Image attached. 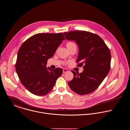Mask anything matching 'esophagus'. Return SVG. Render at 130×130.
<instances>
[{
    "label": "esophagus",
    "instance_id": "34e87169",
    "mask_svg": "<svg viewBox=\"0 0 130 130\" xmlns=\"http://www.w3.org/2000/svg\"><path fill=\"white\" fill-rule=\"evenodd\" d=\"M68 72V69H65V68H64V69H63V73H66V72Z\"/></svg>",
    "mask_w": 130,
    "mask_h": 130
}]
</instances>
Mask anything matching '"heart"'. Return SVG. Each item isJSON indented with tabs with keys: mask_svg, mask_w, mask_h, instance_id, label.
I'll return each instance as SVG.
<instances>
[{
	"mask_svg": "<svg viewBox=\"0 0 130 130\" xmlns=\"http://www.w3.org/2000/svg\"><path fill=\"white\" fill-rule=\"evenodd\" d=\"M75 44L73 43V42H69L67 43L66 44V46L67 47H69V46H72V45H74Z\"/></svg>",
	"mask_w": 130,
	"mask_h": 130,
	"instance_id": "1",
	"label": "heart"
}]
</instances>
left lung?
<instances>
[{
	"label": "left lung",
	"mask_w": 130,
	"mask_h": 130,
	"mask_svg": "<svg viewBox=\"0 0 130 130\" xmlns=\"http://www.w3.org/2000/svg\"><path fill=\"white\" fill-rule=\"evenodd\" d=\"M67 40L75 41L79 48L77 65L83 67L82 73L72 70L73 79L68 82L71 89L80 95L95 90L110 68L111 54L103 40L96 34L84 30L64 32Z\"/></svg>",
	"instance_id": "1"
}]
</instances>
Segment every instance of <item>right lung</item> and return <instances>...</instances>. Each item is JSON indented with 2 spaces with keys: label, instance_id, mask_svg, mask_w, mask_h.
I'll return each mask as SVG.
<instances>
[{
  "label": "right lung",
  "instance_id": "1",
  "mask_svg": "<svg viewBox=\"0 0 130 130\" xmlns=\"http://www.w3.org/2000/svg\"><path fill=\"white\" fill-rule=\"evenodd\" d=\"M64 40L62 33H40L30 37L21 46L15 70L21 83L31 93H48L62 74V68L52 70L46 65Z\"/></svg>",
  "mask_w": 130,
  "mask_h": 130
}]
</instances>
